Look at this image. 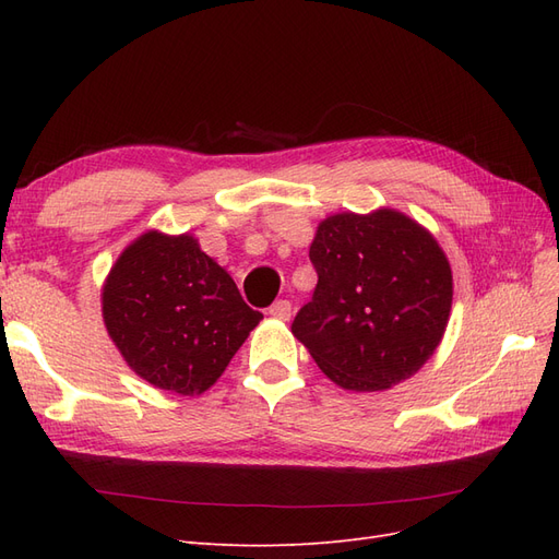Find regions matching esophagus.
<instances>
[{
    "label": "esophagus",
    "instance_id": "obj_1",
    "mask_svg": "<svg viewBox=\"0 0 559 559\" xmlns=\"http://www.w3.org/2000/svg\"><path fill=\"white\" fill-rule=\"evenodd\" d=\"M270 314L277 317V319H289L292 317V302L286 300V298L275 300L273 306H270Z\"/></svg>",
    "mask_w": 559,
    "mask_h": 559
}]
</instances>
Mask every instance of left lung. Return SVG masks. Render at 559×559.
Wrapping results in <instances>:
<instances>
[{
    "label": "left lung",
    "mask_w": 559,
    "mask_h": 559,
    "mask_svg": "<svg viewBox=\"0 0 559 559\" xmlns=\"http://www.w3.org/2000/svg\"><path fill=\"white\" fill-rule=\"evenodd\" d=\"M310 261L317 286L292 331L335 384L378 392L431 357L448 324L452 273L413 218L392 210L329 216Z\"/></svg>",
    "instance_id": "1"
}]
</instances>
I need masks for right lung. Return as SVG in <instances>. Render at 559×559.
<instances>
[{
  "label": "right lung",
  "instance_id": "right-lung-1",
  "mask_svg": "<svg viewBox=\"0 0 559 559\" xmlns=\"http://www.w3.org/2000/svg\"><path fill=\"white\" fill-rule=\"evenodd\" d=\"M103 314L134 373L181 396L210 389L263 319L191 235L156 230L111 267Z\"/></svg>",
  "mask_w": 559,
  "mask_h": 559
}]
</instances>
